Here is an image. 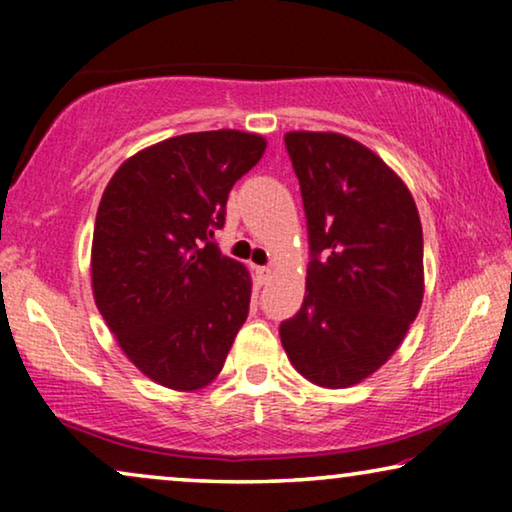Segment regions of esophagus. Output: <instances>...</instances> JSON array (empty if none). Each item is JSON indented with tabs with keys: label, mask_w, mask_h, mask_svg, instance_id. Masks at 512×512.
Masks as SVG:
<instances>
[{
	"label": "esophagus",
	"mask_w": 512,
	"mask_h": 512,
	"mask_svg": "<svg viewBox=\"0 0 512 512\" xmlns=\"http://www.w3.org/2000/svg\"><path fill=\"white\" fill-rule=\"evenodd\" d=\"M272 279V268H256V282L265 286Z\"/></svg>",
	"instance_id": "esophagus-1"
}]
</instances>
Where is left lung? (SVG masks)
<instances>
[{
	"instance_id": "8db88e82",
	"label": "left lung",
	"mask_w": 512,
	"mask_h": 512,
	"mask_svg": "<svg viewBox=\"0 0 512 512\" xmlns=\"http://www.w3.org/2000/svg\"><path fill=\"white\" fill-rule=\"evenodd\" d=\"M300 181L310 263L305 300L282 321L286 356L305 380L342 389L401 345L424 298L422 223L408 186L338 132H286Z\"/></svg>"
}]
</instances>
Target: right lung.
Masks as SVG:
<instances>
[{
	"label": "right lung",
	"mask_w": 512,
	"mask_h": 512,
	"mask_svg": "<svg viewBox=\"0 0 512 512\" xmlns=\"http://www.w3.org/2000/svg\"><path fill=\"white\" fill-rule=\"evenodd\" d=\"M263 151L251 132H191L135 153L104 188L90 261L97 310L163 387H207L247 321L251 277L221 254L214 230Z\"/></svg>",
	"instance_id": "obj_1"
}]
</instances>
